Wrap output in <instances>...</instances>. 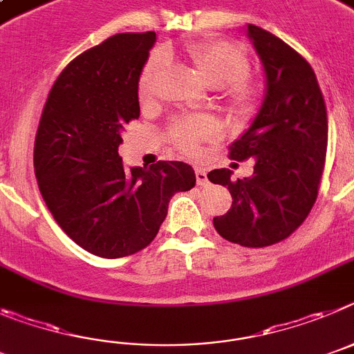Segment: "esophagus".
Instances as JSON below:
<instances>
[{
    "label": "esophagus",
    "instance_id": "34e87169",
    "mask_svg": "<svg viewBox=\"0 0 354 354\" xmlns=\"http://www.w3.org/2000/svg\"><path fill=\"white\" fill-rule=\"evenodd\" d=\"M196 180L199 187H206L208 185V174H206V171L201 169V167H196Z\"/></svg>",
    "mask_w": 354,
    "mask_h": 354
}]
</instances>
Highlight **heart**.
I'll return each instance as SVG.
<instances>
[{"mask_svg": "<svg viewBox=\"0 0 354 354\" xmlns=\"http://www.w3.org/2000/svg\"><path fill=\"white\" fill-rule=\"evenodd\" d=\"M189 58L197 74L209 86H218L222 98L232 109L247 111L254 106L259 95L256 81L245 75L248 72L247 54L231 42H201L189 47ZM165 54L155 53L146 63L139 81V95L142 100L153 97L155 79L164 66ZM218 127L212 118L181 120L171 130L173 141L183 151H196L197 145L213 138Z\"/></svg>", "mask_w": 354, "mask_h": 354, "instance_id": "b5f03b06", "label": "heart"}]
</instances>
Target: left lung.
<instances>
[{
    "mask_svg": "<svg viewBox=\"0 0 354 354\" xmlns=\"http://www.w3.org/2000/svg\"><path fill=\"white\" fill-rule=\"evenodd\" d=\"M263 63L266 93L252 125L229 148L232 160L254 158V174L231 180L229 169L208 173L227 187L232 205L215 216L216 232L241 247H268L304 224L317 199L328 142V118L316 74L279 37L248 24Z\"/></svg>",
    "mask_w": 354,
    "mask_h": 354,
    "instance_id": "8db88e82",
    "label": "left lung"
}]
</instances>
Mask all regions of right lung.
I'll use <instances>...</instances> for the list:
<instances>
[{"mask_svg":"<svg viewBox=\"0 0 354 354\" xmlns=\"http://www.w3.org/2000/svg\"><path fill=\"white\" fill-rule=\"evenodd\" d=\"M155 31L120 33L63 68L35 138V176L54 221L79 247L116 259L148 247L169 199L196 185L189 164L125 169L118 148L138 120L139 77Z\"/></svg>","mask_w":354,"mask_h":354,"instance_id":"right-lung-1","label":"right lung"}]
</instances>
